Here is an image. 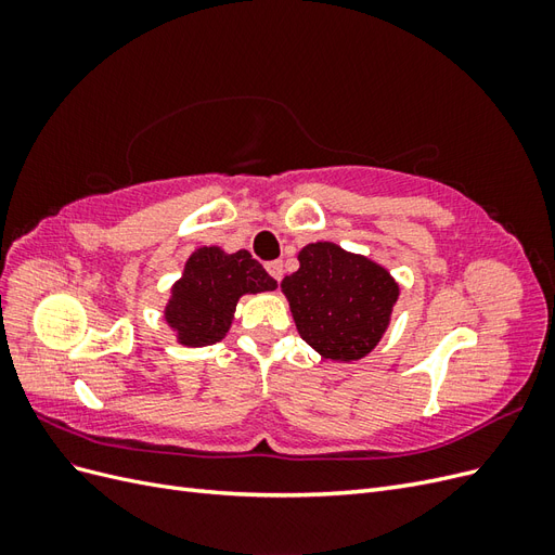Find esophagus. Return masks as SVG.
<instances>
[{"mask_svg": "<svg viewBox=\"0 0 555 555\" xmlns=\"http://www.w3.org/2000/svg\"><path fill=\"white\" fill-rule=\"evenodd\" d=\"M266 271L271 273V278H273V280H278V282H280V280H282V273H284L282 261H268V263H266Z\"/></svg>", "mask_w": 555, "mask_h": 555, "instance_id": "34e87169", "label": "esophagus"}]
</instances>
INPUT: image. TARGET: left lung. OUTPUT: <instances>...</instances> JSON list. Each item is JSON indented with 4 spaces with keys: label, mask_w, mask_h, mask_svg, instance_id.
Returning a JSON list of instances; mask_svg holds the SVG:
<instances>
[{
    "label": "left lung",
    "mask_w": 555,
    "mask_h": 555,
    "mask_svg": "<svg viewBox=\"0 0 555 555\" xmlns=\"http://www.w3.org/2000/svg\"><path fill=\"white\" fill-rule=\"evenodd\" d=\"M298 261L280 287L300 338L331 361H357L373 351L400 292L389 271L333 243L306 245Z\"/></svg>",
    "instance_id": "8db88e82"
}]
</instances>
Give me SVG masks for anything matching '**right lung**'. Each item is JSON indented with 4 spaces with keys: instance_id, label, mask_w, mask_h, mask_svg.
Here are the masks:
<instances>
[{
    "instance_id": "1",
    "label": "right lung",
    "mask_w": 555,
    "mask_h": 555,
    "mask_svg": "<svg viewBox=\"0 0 555 555\" xmlns=\"http://www.w3.org/2000/svg\"><path fill=\"white\" fill-rule=\"evenodd\" d=\"M275 287L278 282L247 249L227 255L220 247H198L173 284L164 319L178 333L180 345H215L227 335L243 294L273 292Z\"/></svg>"
}]
</instances>
